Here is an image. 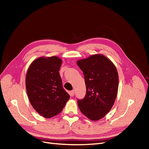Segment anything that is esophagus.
Wrapping results in <instances>:
<instances>
[{"mask_svg":"<svg viewBox=\"0 0 149 149\" xmlns=\"http://www.w3.org/2000/svg\"><path fill=\"white\" fill-rule=\"evenodd\" d=\"M74 90H73V91H71L70 92V95L71 96L73 97V96H74Z\"/></svg>","mask_w":149,"mask_h":149,"instance_id":"1","label":"esophagus"}]
</instances>
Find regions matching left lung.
Here are the masks:
<instances>
[{
	"label": "left lung",
	"instance_id": "1",
	"mask_svg": "<svg viewBox=\"0 0 149 149\" xmlns=\"http://www.w3.org/2000/svg\"><path fill=\"white\" fill-rule=\"evenodd\" d=\"M83 72L86 93L77 102L81 112L88 119L98 120L104 118L114 105L118 94L119 76L109 59L101 54L77 61Z\"/></svg>",
	"mask_w": 149,
	"mask_h": 149
}]
</instances>
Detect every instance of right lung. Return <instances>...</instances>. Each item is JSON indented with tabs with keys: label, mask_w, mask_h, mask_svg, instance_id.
I'll return each instance as SVG.
<instances>
[{
	"label": "right lung",
	"mask_w": 149,
	"mask_h": 149,
	"mask_svg": "<svg viewBox=\"0 0 149 149\" xmlns=\"http://www.w3.org/2000/svg\"><path fill=\"white\" fill-rule=\"evenodd\" d=\"M60 58L40 57L30 65L25 84L29 100L34 109L45 118L61 112L70 95L63 88L59 70Z\"/></svg>",
	"instance_id": "right-lung-1"
}]
</instances>
